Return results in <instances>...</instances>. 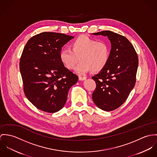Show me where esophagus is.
<instances>
[{"label": "esophagus", "instance_id": "esophagus-1", "mask_svg": "<svg viewBox=\"0 0 157 157\" xmlns=\"http://www.w3.org/2000/svg\"><path fill=\"white\" fill-rule=\"evenodd\" d=\"M86 79V77H82V76H79V81H84Z\"/></svg>", "mask_w": 157, "mask_h": 157}]
</instances>
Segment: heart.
<instances>
[{
  "label": "heart",
  "instance_id": "1",
  "mask_svg": "<svg viewBox=\"0 0 157 157\" xmlns=\"http://www.w3.org/2000/svg\"><path fill=\"white\" fill-rule=\"evenodd\" d=\"M70 48L61 51L60 60L66 69L72 70L79 59L81 62L75 69L79 75H85L91 70L93 73L100 72L109 60V45L105 41H98L86 35L73 40Z\"/></svg>",
  "mask_w": 157,
  "mask_h": 157
}]
</instances>
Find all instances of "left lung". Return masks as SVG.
Segmentation results:
<instances>
[{
    "label": "left lung",
    "instance_id": "left-lung-1",
    "mask_svg": "<svg viewBox=\"0 0 157 157\" xmlns=\"http://www.w3.org/2000/svg\"><path fill=\"white\" fill-rule=\"evenodd\" d=\"M93 34L106 36L111 44L106 66L92 77L96 84L92 94L94 103L102 110L111 111L125 102L136 84L138 56L132 44L123 35L110 31Z\"/></svg>",
    "mask_w": 157,
    "mask_h": 157
}]
</instances>
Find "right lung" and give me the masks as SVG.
Here are the masks:
<instances>
[{
  "mask_svg": "<svg viewBox=\"0 0 157 157\" xmlns=\"http://www.w3.org/2000/svg\"><path fill=\"white\" fill-rule=\"evenodd\" d=\"M73 36L44 32L31 37L20 61L24 93L38 109L50 113L66 104L70 87L78 76L66 69L60 60L62 47Z\"/></svg>",
  "mask_w": 157,
  "mask_h": 157,
  "instance_id": "right-lung-1",
  "label": "right lung"
}]
</instances>
